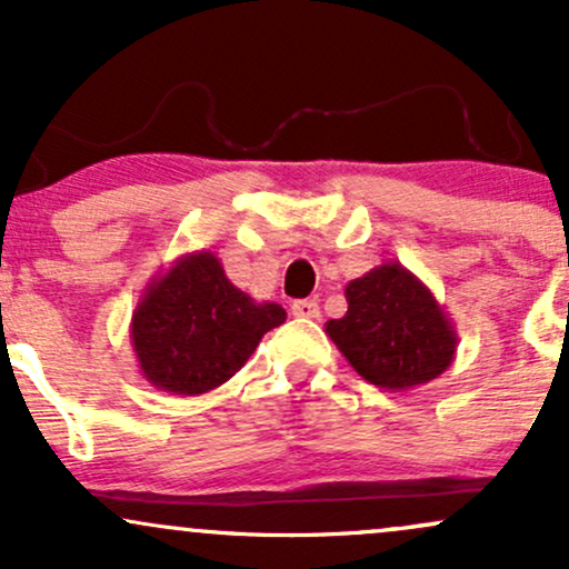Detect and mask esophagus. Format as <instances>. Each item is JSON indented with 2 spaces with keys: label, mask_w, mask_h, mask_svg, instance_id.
Returning <instances> with one entry per match:
<instances>
[{
  "label": "esophagus",
  "mask_w": 569,
  "mask_h": 569,
  "mask_svg": "<svg viewBox=\"0 0 569 569\" xmlns=\"http://www.w3.org/2000/svg\"><path fill=\"white\" fill-rule=\"evenodd\" d=\"M291 316L293 318H302V321H316L321 316V307H318L316 299H297L291 305Z\"/></svg>",
  "instance_id": "1"
}]
</instances>
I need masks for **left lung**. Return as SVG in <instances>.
<instances>
[{
	"label": "left lung",
	"instance_id": "obj_1",
	"mask_svg": "<svg viewBox=\"0 0 569 569\" xmlns=\"http://www.w3.org/2000/svg\"><path fill=\"white\" fill-rule=\"evenodd\" d=\"M345 297L348 312L326 323V335L367 382L407 390L452 363L457 335L447 312L401 264H380L350 280Z\"/></svg>",
	"mask_w": 569,
	"mask_h": 569
}]
</instances>
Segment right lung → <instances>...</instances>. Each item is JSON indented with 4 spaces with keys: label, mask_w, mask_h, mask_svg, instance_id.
<instances>
[{
    "label": "right lung",
    "mask_w": 569,
    "mask_h": 569,
    "mask_svg": "<svg viewBox=\"0 0 569 569\" xmlns=\"http://www.w3.org/2000/svg\"><path fill=\"white\" fill-rule=\"evenodd\" d=\"M283 321V307L253 302L211 251H198L147 286L130 339L149 382L166 393L198 396L230 380Z\"/></svg>",
    "instance_id": "add662e5"
}]
</instances>
